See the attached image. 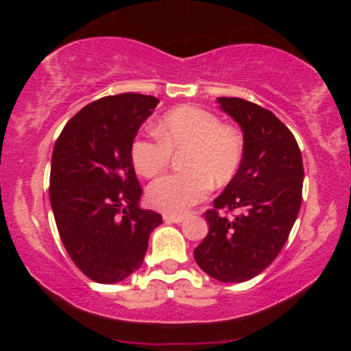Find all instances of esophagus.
<instances>
[{"label": "esophagus", "instance_id": "esophagus-1", "mask_svg": "<svg viewBox=\"0 0 351 351\" xmlns=\"http://www.w3.org/2000/svg\"><path fill=\"white\" fill-rule=\"evenodd\" d=\"M163 219L167 221V223H181V221H184V216H176V215H163Z\"/></svg>", "mask_w": 351, "mask_h": 351}]
</instances>
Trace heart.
Listing matches in <instances>:
<instances>
[{
    "mask_svg": "<svg viewBox=\"0 0 351 351\" xmlns=\"http://www.w3.org/2000/svg\"><path fill=\"white\" fill-rule=\"evenodd\" d=\"M155 138L138 136L132 143V162L145 178L162 173L171 152L184 150L180 167L184 171L165 175L147 191L148 203L160 211L180 215L206 198L215 186L234 178L244 158V138L219 117L196 106L171 108L155 125Z\"/></svg>",
    "mask_w": 351,
    "mask_h": 351,
    "instance_id": "b5f03b06",
    "label": "heart"
}]
</instances>
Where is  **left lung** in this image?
Returning a JSON list of instances; mask_svg holds the SVG:
<instances>
[{
  "instance_id": "obj_1",
  "label": "left lung",
  "mask_w": 351,
  "mask_h": 351,
  "mask_svg": "<svg viewBox=\"0 0 351 351\" xmlns=\"http://www.w3.org/2000/svg\"><path fill=\"white\" fill-rule=\"evenodd\" d=\"M217 102L243 128L244 158L206 211L209 231L195 259L213 279L245 282L271 265L289 239L302 203L304 163L295 136L271 110L237 97ZM234 210L240 215L226 216Z\"/></svg>"
}]
</instances>
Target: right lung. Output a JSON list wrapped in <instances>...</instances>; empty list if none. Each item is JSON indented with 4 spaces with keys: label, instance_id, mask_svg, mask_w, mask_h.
I'll return each mask as SVG.
<instances>
[{
    "label": "right lung",
    "instance_id": "right-lung-1",
    "mask_svg": "<svg viewBox=\"0 0 351 351\" xmlns=\"http://www.w3.org/2000/svg\"><path fill=\"white\" fill-rule=\"evenodd\" d=\"M158 99L107 95L77 112L56 140L49 199L60 241L90 280L115 284L143 264L162 215L142 209L132 143Z\"/></svg>",
    "mask_w": 351,
    "mask_h": 351
}]
</instances>
